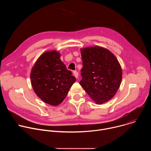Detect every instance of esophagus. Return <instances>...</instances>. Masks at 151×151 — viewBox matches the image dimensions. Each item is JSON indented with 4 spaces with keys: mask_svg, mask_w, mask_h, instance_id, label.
I'll list each match as a JSON object with an SVG mask.
<instances>
[{
    "mask_svg": "<svg viewBox=\"0 0 151 151\" xmlns=\"http://www.w3.org/2000/svg\"><path fill=\"white\" fill-rule=\"evenodd\" d=\"M73 75H74L75 77L76 78H78V75H79V74H78V72L77 71L75 70V71H73Z\"/></svg>",
    "mask_w": 151,
    "mask_h": 151,
    "instance_id": "1",
    "label": "esophagus"
}]
</instances>
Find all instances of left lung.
<instances>
[{"instance_id":"1","label":"left lung","mask_w":151,"mask_h":151,"mask_svg":"<svg viewBox=\"0 0 151 151\" xmlns=\"http://www.w3.org/2000/svg\"><path fill=\"white\" fill-rule=\"evenodd\" d=\"M81 51L83 67L80 85L97 104L107 102L121 84L122 72L118 60L108 50L99 46Z\"/></svg>"}]
</instances>
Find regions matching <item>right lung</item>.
<instances>
[{
	"label": "right lung",
	"instance_id": "obj_1",
	"mask_svg": "<svg viewBox=\"0 0 151 151\" xmlns=\"http://www.w3.org/2000/svg\"><path fill=\"white\" fill-rule=\"evenodd\" d=\"M60 57V53L56 51L42 54L30 74L32 85L36 95L52 106H57L63 101L76 81Z\"/></svg>",
	"mask_w": 151,
	"mask_h": 151
}]
</instances>
